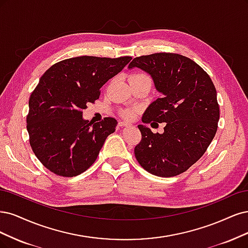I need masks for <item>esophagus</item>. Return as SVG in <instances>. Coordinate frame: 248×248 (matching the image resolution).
<instances>
[{
	"mask_svg": "<svg viewBox=\"0 0 248 248\" xmlns=\"http://www.w3.org/2000/svg\"><path fill=\"white\" fill-rule=\"evenodd\" d=\"M131 124L127 123V122H124V121H119L118 122V125L119 126H126V125H130Z\"/></svg>",
	"mask_w": 248,
	"mask_h": 248,
	"instance_id": "obj_1",
	"label": "esophagus"
}]
</instances>
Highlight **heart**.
Instances as JSON below:
<instances>
[{
	"label": "heart",
	"instance_id": "obj_1",
	"mask_svg": "<svg viewBox=\"0 0 248 248\" xmlns=\"http://www.w3.org/2000/svg\"><path fill=\"white\" fill-rule=\"evenodd\" d=\"M149 79V77L144 73H134L131 75L130 79ZM136 113H137V109L136 108H127L122 111V115L125 118H133Z\"/></svg>",
	"mask_w": 248,
	"mask_h": 248
}]
</instances>
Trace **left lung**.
<instances>
[{
	"label": "left lung",
	"instance_id": "1",
	"mask_svg": "<svg viewBox=\"0 0 248 248\" xmlns=\"http://www.w3.org/2000/svg\"><path fill=\"white\" fill-rule=\"evenodd\" d=\"M147 72L162 97L143 113L142 122L166 123L163 134L139 124L141 141L134 153L143 169L159 177L186 172L200 159L217 131L219 106L210 76L185 55L157 52L129 65Z\"/></svg>",
	"mask_w": 248,
	"mask_h": 248
}]
</instances>
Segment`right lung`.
Listing matches in <instances>:
<instances>
[{"label":"right lung","mask_w":248,"mask_h":248,"mask_svg":"<svg viewBox=\"0 0 248 248\" xmlns=\"http://www.w3.org/2000/svg\"><path fill=\"white\" fill-rule=\"evenodd\" d=\"M131 60L82 55L54 63L42 75L29 100L27 129L31 147L46 169L73 177L94 163L117 122L105 117L93 124L82 111Z\"/></svg>","instance_id":"1"}]
</instances>
